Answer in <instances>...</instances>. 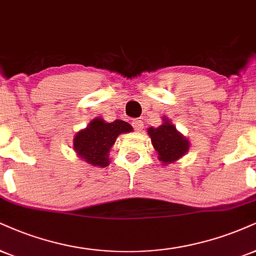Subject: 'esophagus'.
Wrapping results in <instances>:
<instances>
[{
  "mask_svg": "<svg viewBox=\"0 0 256 256\" xmlns=\"http://www.w3.org/2000/svg\"><path fill=\"white\" fill-rule=\"evenodd\" d=\"M132 126H134V128L136 131H140L142 128H143L144 124H143V122H142V120L136 119V120H134V122H132Z\"/></svg>",
  "mask_w": 256,
  "mask_h": 256,
  "instance_id": "34e87169",
  "label": "esophagus"
}]
</instances>
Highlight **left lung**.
<instances>
[{"label":"left lung","mask_w":256,"mask_h":256,"mask_svg":"<svg viewBox=\"0 0 256 256\" xmlns=\"http://www.w3.org/2000/svg\"><path fill=\"white\" fill-rule=\"evenodd\" d=\"M148 134L158 154V160L163 164H169L188 152L190 142L176 130L169 120L163 116V124L158 128H149Z\"/></svg>","instance_id":"obj_1"}]
</instances>
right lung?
<instances>
[{
	"label": "right lung",
	"instance_id": "add662e5",
	"mask_svg": "<svg viewBox=\"0 0 256 256\" xmlns=\"http://www.w3.org/2000/svg\"><path fill=\"white\" fill-rule=\"evenodd\" d=\"M131 131L132 126L124 120L106 122L104 119L95 118L74 137V149L83 161L104 168L110 164L108 152L116 137Z\"/></svg>",
	"mask_w": 256,
	"mask_h": 256
}]
</instances>
